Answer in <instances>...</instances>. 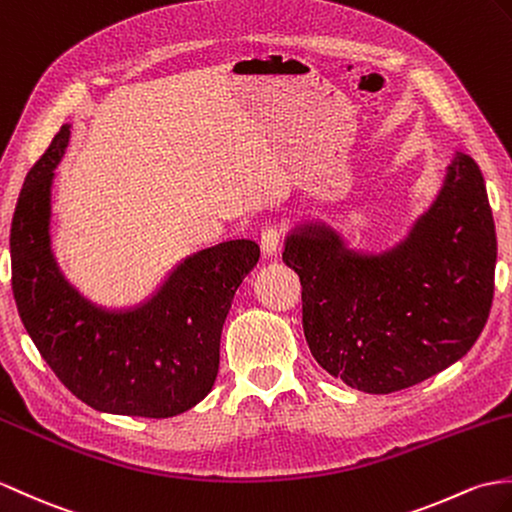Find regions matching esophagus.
<instances>
[{
	"label": "esophagus",
	"mask_w": 512,
	"mask_h": 512,
	"mask_svg": "<svg viewBox=\"0 0 512 512\" xmlns=\"http://www.w3.org/2000/svg\"><path fill=\"white\" fill-rule=\"evenodd\" d=\"M281 237H283L281 229H277V227L266 229L264 233H261V251H264L268 257L277 255L279 246H281Z\"/></svg>",
	"instance_id": "34e87169"
}]
</instances>
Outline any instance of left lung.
<instances>
[{"mask_svg":"<svg viewBox=\"0 0 512 512\" xmlns=\"http://www.w3.org/2000/svg\"><path fill=\"white\" fill-rule=\"evenodd\" d=\"M497 240L482 172L456 152L441 192L388 251L362 253L327 222H301L283 261L303 285L316 362L371 395L445 371L480 338L495 290Z\"/></svg>","mask_w":512,"mask_h":512,"instance_id":"8db88e82","label":"left lung"}]
</instances>
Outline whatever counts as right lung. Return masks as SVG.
Segmentation results:
<instances>
[{
  "label": "right lung",
  "instance_id": "right-lung-1",
  "mask_svg": "<svg viewBox=\"0 0 512 512\" xmlns=\"http://www.w3.org/2000/svg\"><path fill=\"white\" fill-rule=\"evenodd\" d=\"M69 124L34 163L10 227L13 294L32 342L56 377L98 412L176 417L209 395L235 290L259 261L253 240L187 255L146 301L98 305L67 281L52 251V183Z\"/></svg>",
  "mask_w": 512,
  "mask_h": 512
}]
</instances>
